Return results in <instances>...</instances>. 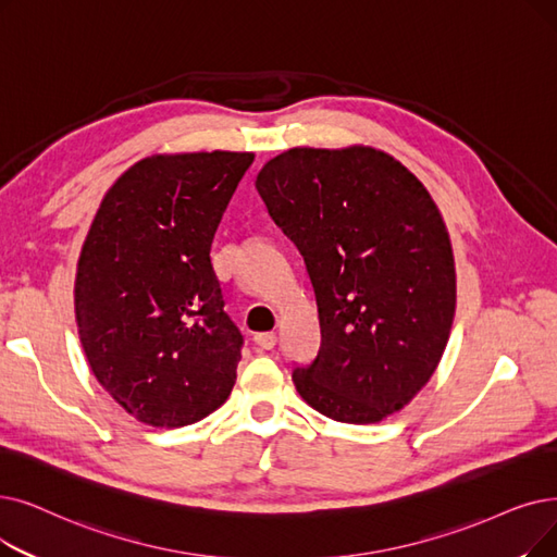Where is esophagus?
Segmentation results:
<instances>
[{"label":"esophagus","instance_id":"1","mask_svg":"<svg viewBox=\"0 0 557 557\" xmlns=\"http://www.w3.org/2000/svg\"><path fill=\"white\" fill-rule=\"evenodd\" d=\"M255 344L261 348V350H273L275 344H277V334L275 332H261L255 336Z\"/></svg>","mask_w":557,"mask_h":557}]
</instances>
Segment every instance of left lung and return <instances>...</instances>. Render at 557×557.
I'll use <instances>...</instances> for the list:
<instances>
[{
  "label": "left lung",
  "mask_w": 557,
  "mask_h": 557,
  "mask_svg": "<svg viewBox=\"0 0 557 557\" xmlns=\"http://www.w3.org/2000/svg\"><path fill=\"white\" fill-rule=\"evenodd\" d=\"M257 190L305 257L321 350L294 371L302 400L342 423H380L412 400L446 350L455 257L428 188L371 145L292 148Z\"/></svg>",
  "instance_id": "left-lung-1"
}]
</instances>
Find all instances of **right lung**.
Masks as SVG:
<instances>
[{
	"label": "right lung",
	"instance_id": "1",
	"mask_svg": "<svg viewBox=\"0 0 557 557\" xmlns=\"http://www.w3.org/2000/svg\"><path fill=\"white\" fill-rule=\"evenodd\" d=\"M252 159L145 157L90 223L75 277L79 342L92 375L145 425H190L232 394L244 336L223 311L209 252Z\"/></svg>",
	"mask_w": 557,
	"mask_h": 557
}]
</instances>
